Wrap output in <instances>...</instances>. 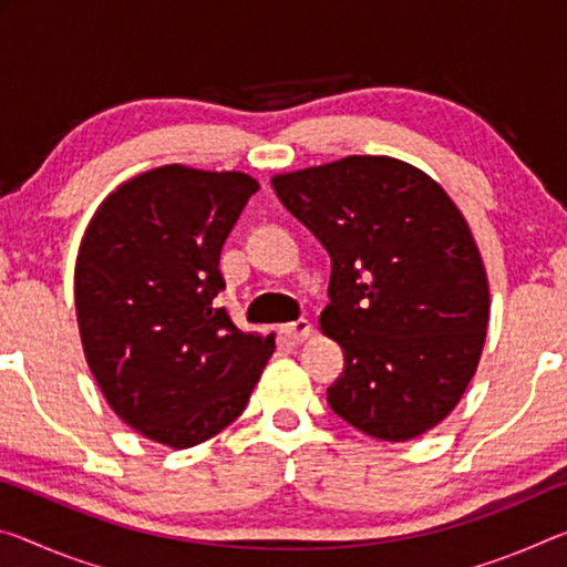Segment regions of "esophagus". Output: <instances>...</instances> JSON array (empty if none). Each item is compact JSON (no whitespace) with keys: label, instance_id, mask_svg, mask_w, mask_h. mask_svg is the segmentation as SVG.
Instances as JSON below:
<instances>
[{"label":"esophagus","instance_id":"obj_1","mask_svg":"<svg viewBox=\"0 0 567 567\" xmlns=\"http://www.w3.org/2000/svg\"><path fill=\"white\" fill-rule=\"evenodd\" d=\"M282 336L290 340V343H302V340H308L312 336V326L308 320H295V322H287L282 326Z\"/></svg>","mask_w":567,"mask_h":567}]
</instances>
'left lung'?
<instances>
[{"mask_svg":"<svg viewBox=\"0 0 567 567\" xmlns=\"http://www.w3.org/2000/svg\"><path fill=\"white\" fill-rule=\"evenodd\" d=\"M328 249L320 330L343 348L330 409L363 434L409 442L449 416L477 371L489 285L470 224L424 171L346 156L272 178Z\"/></svg>","mask_w":567,"mask_h":567,"instance_id":"8db88e82","label":"left lung"}]
</instances>
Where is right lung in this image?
<instances>
[{
    "label": "right lung",
    "instance_id": "obj_1",
    "mask_svg": "<svg viewBox=\"0 0 567 567\" xmlns=\"http://www.w3.org/2000/svg\"><path fill=\"white\" fill-rule=\"evenodd\" d=\"M259 184L182 164L121 184L90 219L75 262L85 361L103 396L151 442L188 449L229 426L275 350L214 298L224 239Z\"/></svg>",
    "mask_w": 567,
    "mask_h": 567
}]
</instances>
